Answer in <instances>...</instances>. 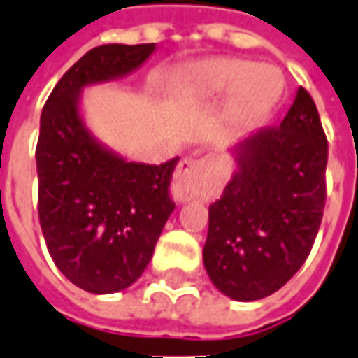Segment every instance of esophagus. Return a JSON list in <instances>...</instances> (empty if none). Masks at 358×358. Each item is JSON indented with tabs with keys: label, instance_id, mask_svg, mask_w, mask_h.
Segmentation results:
<instances>
[{
	"label": "esophagus",
	"instance_id": "obj_1",
	"mask_svg": "<svg viewBox=\"0 0 358 358\" xmlns=\"http://www.w3.org/2000/svg\"><path fill=\"white\" fill-rule=\"evenodd\" d=\"M203 169L204 162L196 157H185L183 162L177 165L173 185H171V193L177 201H191L194 194L199 193Z\"/></svg>",
	"mask_w": 358,
	"mask_h": 358
}]
</instances>
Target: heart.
<instances>
[{"label":"heart","instance_id":"b5f03b06","mask_svg":"<svg viewBox=\"0 0 358 358\" xmlns=\"http://www.w3.org/2000/svg\"><path fill=\"white\" fill-rule=\"evenodd\" d=\"M275 73L268 66H253L241 58H214L193 71L191 85L203 95H220L234 90V115L251 118L261 115L278 93Z\"/></svg>","mask_w":358,"mask_h":358}]
</instances>
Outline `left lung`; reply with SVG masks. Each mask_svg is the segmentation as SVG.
Segmentation results:
<instances>
[{"mask_svg":"<svg viewBox=\"0 0 358 358\" xmlns=\"http://www.w3.org/2000/svg\"><path fill=\"white\" fill-rule=\"evenodd\" d=\"M238 165L208 208L203 259L214 287L250 302L296 275L324 218L327 138L304 87L280 127L261 128L238 148Z\"/></svg>","mask_w":358,"mask_h":358,"instance_id":"left-lung-1","label":"left lung"}]
</instances>
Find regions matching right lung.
Masks as SVG:
<instances>
[{"mask_svg": "<svg viewBox=\"0 0 358 358\" xmlns=\"http://www.w3.org/2000/svg\"><path fill=\"white\" fill-rule=\"evenodd\" d=\"M155 44H103L71 66L52 90L36 142L38 220L62 275L93 294L130 287L154 255L173 212L169 183L179 157L128 164L103 150L78 113L81 87L138 68Z\"/></svg>", "mask_w": 358, "mask_h": 358, "instance_id": "obj_1", "label": "right lung"}]
</instances>
